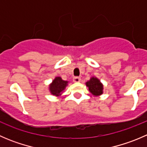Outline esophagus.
Listing matches in <instances>:
<instances>
[{
    "instance_id": "34e87169",
    "label": "esophagus",
    "mask_w": 147,
    "mask_h": 147,
    "mask_svg": "<svg viewBox=\"0 0 147 147\" xmlns=\"http://www.w3.org/2000/svg\"><path fill=\"white\" fill-rule=\"evenodd\" d=\"M81 79L80 78H79V77H75V78H73V82H80Z\"/></svg>"
}]
</instances>
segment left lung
Here are the masks:
<instances>
[{
  "label": "left lung",
  "instance_id": "left-lung-1",
  "mask_svg": "<svg viewBox=\"0 0 147 147\" xmlns=\"http://www.w3.org/2000/svg\"><path fill=\"white\" fill-rule=\"evenodd\" d=\"M86 86L93 95L100 96L103 93V84L97 78L92 77L90 78V80L86 82Z\"/></svg>",
  "mask_w": 147,
  "mask_h": 147
}]
</instances>
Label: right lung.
<instances>
[{
	"label": "right lung",
	"mask_w": 147,
	"mask_h": 147,
	"mask_svg": "<svg viewBox=\"0 0 147 147\" xmlns=\"http://www.w3.org/2000/svg\"><path fill=\"white\" fill-rule=\"evenodd\" d=\"M67 84V81L63 80L60 77H56L49 87L50 93L53 95L60 96Z\"/></svg>",
	"instance_id": "1"
}]
</instances>
